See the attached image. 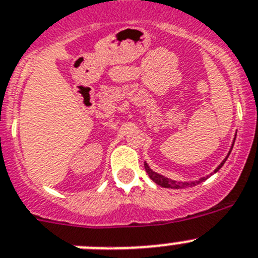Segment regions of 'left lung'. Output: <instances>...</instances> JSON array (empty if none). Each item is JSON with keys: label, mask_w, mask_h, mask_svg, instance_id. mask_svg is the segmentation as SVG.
<instances>
[{"label": "left lung", "mask_w": 258, "mask_h": 258, "mask_svg": "<svg viewBox=\"0 0 258 258\" xmlns=\"http://www.w3.org/2000/svg\"><path fill=\"white\" fill-rule=\"evenodd\" d=\"M232 146H234V145H232ZM230 152H231V151H230ZM230 152H229V155H230ZM229 155H227V157H229ZM227 157H226V159H227ZM226 159H225V160H223L222 163H221L220 165L217 166V169L214 170V173L218 172V170H220L221 168H222V165H223V164H225ZM145 169H146V172H147V174L150 175V178H151L152 181L155 182V183H157V184H159V186H161V187H165V188H186V187H191V186H195V184L200 183V182H203V181H204V179H207V178H200L199 181H197V182H175V181H173V179L166 178V177H164V175L157 174L156 172H154V170H152V169H150V166L147 165V164H146V163H145Z\"/></svg>", "instance_id": "8db88e82"}]
</instances>
